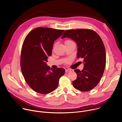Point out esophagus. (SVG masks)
Returning a JSON list of instances; mask_svg holds the SVG:
<instances>
[{"mask_svg":"<svg viewBox=\"0 0 122 122\" xmlns=\"http://www.w3.org/2000/svg\"><path fill=\"white\" fill-rule=\"evenodd\" d=\"M71 71V70H70V69H66V70H65V72H70V71Z\"/></svg>","mask_w":122,"mask_h":122,"instance_id":"34e87169","label":"esophagus"}]
</instances>
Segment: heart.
Instances as JSON below:
<instances>
[{
    "mask_svg": "<svg viewBox=\"0 0 122 122\" xmlns=\"http://www.w3.org/2000/svg\"><path fill=\"white\" fill-rule=\"evenodd\" d=\"M70 42H73L72 40H66L65 42V43H70ZM66 63L67 62H69V60H67V61H65Z\"/></svg>",
    "mask_w": 122,
    "mask_h": 122,
    "instance_id": "heart-1",
    "label": "heart"
}]
</instances>
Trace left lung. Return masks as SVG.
<instances>
[{
    "mask_svg": "<svg viewBox=\"0 0 122 122\" xmlns=\"http://www.w3.org/2000/svg\"><path fill=\"white\" fill-rule=\"evenodd\" d=\"M70 38L77 45V58H83L84 69L75 70L77 75L73 86L81 91H88L101 80L106 65V51L103 41L95 31L87 29L66 30L61 38Z\"/></svg>",
    "mask_w": 122,
    "mask_h": 122,
    "instance_id": "8db88e82",
    "label": "left lung"
}]
</instances>
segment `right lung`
<instances>
[{
    "label": "right lung",
    "instance_id": "1",
    "mask_svg": "<svg viewBox=\"0 0 122 122\" xmlns=\"http://www.w3.org/2000/svg\"><path fill=\"white\" fill-rule=\"evenodd\" d=\"M64 31L39 27L30 31L23 41L20 61L22 74L28 86L38 93L46 94L55 90L65 74L63 68L51 69L46 64L54 41Z\"/></svg>",
    "mask_w": 122,
    "mask_h": 122
}]
</instances>
